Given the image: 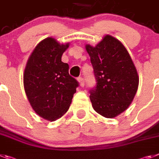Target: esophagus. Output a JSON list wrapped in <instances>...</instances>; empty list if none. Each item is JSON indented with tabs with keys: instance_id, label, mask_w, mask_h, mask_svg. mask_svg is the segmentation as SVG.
<instances>
[{
	"instance_id": "34e87169",
	"label": "esophagus",
	"mask_w": 159,
	"mask_h": 159,
	"mask_svg": "<svg viewBox=\"0 0 159 159\" xmlns=\"http://www.w3.org/2000/svg\"><path fill=\"white\" fill-rule=\"evenodd\" d=\"M79 82H80V84L81 87H84V78H82V77H80V78L78 79Z\"/></svg>"
}]
</instances>
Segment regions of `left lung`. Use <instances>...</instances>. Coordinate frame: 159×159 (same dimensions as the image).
Segmentation results:
<instances>
[{
    "instance_id": "obj_1",
    "label": "left lung",
    "mask_w": 159,
    "mask_h": 159,
    "mask_svg": "<svg viewBox=\"0 0 159 159\" xmlns=\"http://www.w3.org/2000/svg\"><path fill=\"white\" fill-rule=\"evenodd\" d=\"M86 50L96 83L89 90L93 108L104 117H115L129 106L136 94V67L125 47L110 35L95 47L87 45Z\"/></svg>"
}]
</instances>
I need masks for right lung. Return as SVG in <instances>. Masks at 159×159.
Wrapping results in <instances>:
<instances>
[{
	"label": "right lung",
	"mask_w": 159,
	"mask_h": 159,
	"mask_svg": "<svg viewBox=\"0 0 159 159\" xmlns=\"http://www.w3.org/2000/svg\"><path fill=\"white\" fill-rule=\"evenodd\" d=\"M68 46L52 38L43 40L30 56L24 72V88L31 106L51 121L68 110L79 87L78 81L69 75V65L61 61Z\"/></svg>",
	"instance_id": "add662e5"
}]
</instances>
